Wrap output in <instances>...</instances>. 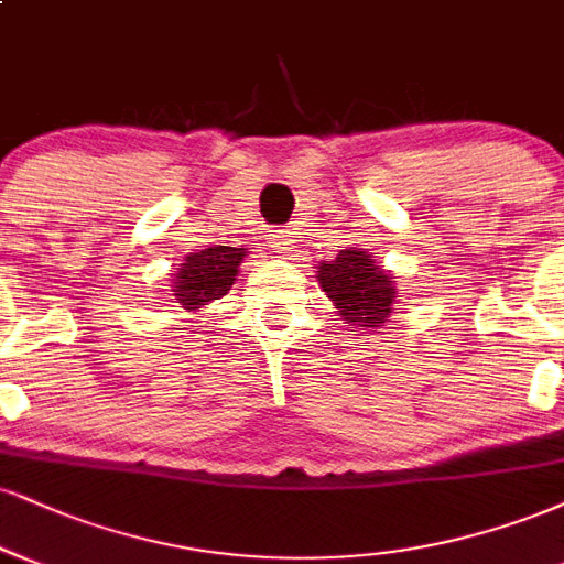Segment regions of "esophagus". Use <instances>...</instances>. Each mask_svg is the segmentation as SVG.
Listing matches in <instances>:
<instances>
[{
    "mask_svg": "<svg viewBox=\"0 0 564 564\" xmlns=\"http://www.w3.org/2000/svg\"><path fill=\"white\" fill-rule=\"evenodd\" d=\"M268 243L275 249L281 257H291L294 254V243H296V236L291 228H283V230H270L268 234Z\"/></svg>",
    "mask_w": 564,
    "mask_h": 564,
    "instance_id": "esophagus-1",
    "label": "esophagus"
}]
</instances>
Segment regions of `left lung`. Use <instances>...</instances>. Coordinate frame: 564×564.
Segmentation results:
<instances>
[{
    "instance_id": "left-lung-1",
    "label": "left lung",
    "mask_w": 564,
    "mask_h": 564,
    "mask_svg": "<svg viewBox=\"0 0 564 564\" xmlns=\"http://www.w3.org/2000/svg\"><path fill=\"white\" fill-rule=\"evenodd\" d=\"M317 283L334 310L359 330H378L393 315L397 281L391 270L372 260L365 249H341L336 260L321 262L315 270Z\"/></svg>"
}]
</instances>
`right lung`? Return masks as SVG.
Segmentation results:
<instances>
[{"instance_id": "add662e5", "label": "right lung", "mask_w": 564, "mask_h": 564, "mask_svg": "<svg viewBox=\"0 0 564 564\" xmlns=\"http://www.w3.org/2000/svg\"><path fill=\"white\" fill-rule=\"evenodd\" d=\"M247 257V249L209 247L183 257L173 270L171 291L181 310L199 312L209 302L226 296L239 275V264Z\"/></svg>"}]
</instances>
